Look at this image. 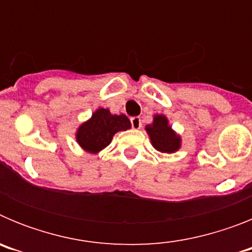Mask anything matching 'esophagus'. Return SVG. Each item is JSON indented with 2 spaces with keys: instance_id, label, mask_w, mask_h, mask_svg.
I'll return each mask as SVG.
<instances>
[{
  "instance_id": "1",
  "label": "esophagus",
  "mask_w": 252,
  "mask_h": 252,
  "mask_svg": "<svg viewBox=\"0 0 252 252\" xmlns=\"http://www.w3.org/2000/svg\"><path fill=\"white\" fill-rule=\"evenodd\" d=\"M131 126H132V128H135V130H139L140 127H141V125H142V122H141V119H140V117H131Z\"/></svg>"
}]
</instances>
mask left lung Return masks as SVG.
Returning <instances> with one entry per match:
<instances>
[{
	"label": "left lung",
	"instance_id": "left-lung-1",
	"mask_svg": "<svg viewBox=\"0 0 252 252\" xmlns=\"http://www.w3.org/2000/svg\"><path fill=\"white\" fill-rule=\"evenodd\" d=\"M146 132L150 136L151 144L160 153H175L179 150L182 139L169 126V121L164 115H155L151 125L146 126Z\"/></svg>",
	"mask_w": 252,
	"mask_h": 252
}]
</instances>
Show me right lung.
I'll list each match as a JSON object with an SVG mask.
<instances>
[{
	"instance_id": "obj_1",
	"label": "right lung",
	"mask_w": 252,
	"mask_h": 252,
	"mask_svg": "<svg viewBox=\"0 0 252 252\" xmlns=\"http://www.w3.org/2000/svg\"><path fill=\"white\" fill-rule=\"evenodd\" d=\"M131 128V122L125 115H112L107 108H98L88 121L78 127L75 139L83 150L97 154L108 146L116 132Z\"/></svg>"
}]
</instances>
